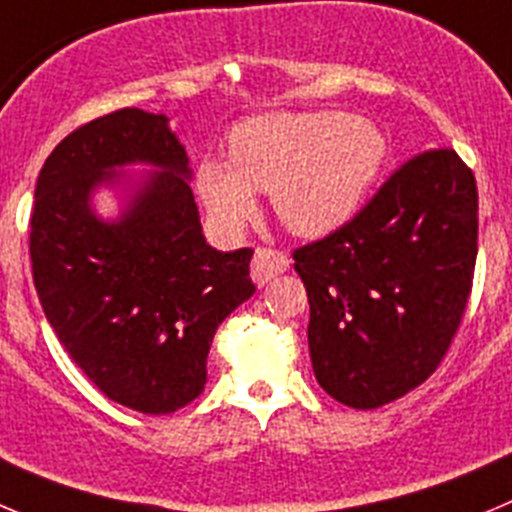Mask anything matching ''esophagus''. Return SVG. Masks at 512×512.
Wrapping results in <instances>:
<instances>
[{
	"label": "esophagus",
	"instance_id": "34e87169",
	"mask_svg": "<svg viewBox=\"0 0 512 512\" xmlns=\"http://www.w3.org/2000/svg\"><path fill=\"white\" fill-rule=\"evenodd\" d=\"M288 267H290V260L283 255V252L265 250V247H260V250H255V257H252V267H250L252 283L267 285L272 278L283 275Z\"/></svg>",
	"mask_w": 512,
	"mask_h": 512
}]
</instances>
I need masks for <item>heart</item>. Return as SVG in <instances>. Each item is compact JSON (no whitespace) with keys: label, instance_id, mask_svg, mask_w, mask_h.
<instances>
[{"label":"heart","instance_id":"b5f03b06","mask_svg":"<svg viewBox=\"0 0 512 512\" xmlns=\"http://www.w3.org/2000/svg\"><path fill=\"white\" fill-rule=\"evenodd\" d=\"M386 151V136L366 118L267 113L234 128L227 161L199 164L197 191L212 224L227 237L255 217V191H267L288 232L321 240L364 207Z\"/></svg>","mask_w":512,"mask_h":512}]
</instances>
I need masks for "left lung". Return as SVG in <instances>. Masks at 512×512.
I'll return each mask as SVG.
<instances>
[{"label": "left lung", "instance_id": "8db88e82", "mask_svg": "<svg viewBox=\"0 0 512 512\" xmlns=\"http://www.w3.org/2000/svg\"><path fill=\"white\" fill-rule=\"evenodd\" d=\"M318 384L376 409L439 366L477 260V186L450 148L401 166L346 227L295 250Z\"/></svg>", "mask_w": 512, "mask_h": 512}]
</instances>
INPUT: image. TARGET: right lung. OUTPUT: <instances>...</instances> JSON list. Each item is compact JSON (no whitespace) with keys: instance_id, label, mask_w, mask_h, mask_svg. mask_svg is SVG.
<instances>
[{"instance_id":"obj_1","label":"right lung","mask_w":512,"mask_h":512,"mask_svg":"<svg viewBox=\"0 0 512 512\" xmlns=\"http://www.w3.org/2000/svg\"><path fill=\"white\" fill-rule=\"evenodd\" d=\"M189 181L169 118L141 108L62 138L37 176L30 255L47 323L108 399L141 414L202 394L219 323L255 293L252 250L209 245ZM100 188L113 218L94 209Z\"/></svg>"}]
</instances>
